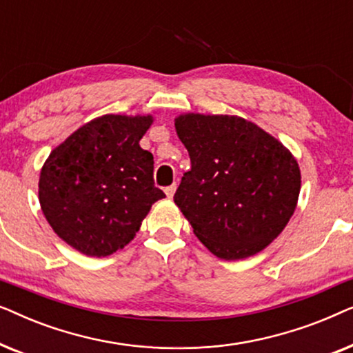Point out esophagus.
<instances>
[{
	"mask_svg": "<svg viewBox=\"0 0 353 353\" xmlns=\"http://www.w3.org/2000/svg\"><path fill=\"white\" fill-rule=\"evenodd\" d=\"M175 190H176V186L175 185H172V186H167L165 188V194H167V197H173V194H175Z\"/></svg>",
	"mask_w": 353,
	"mask_h": 353,
	"instance_id": "obj_1",
	"label": "esophagus"
}]
</instances>
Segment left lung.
Returning a JSON list of instances; mask_svg holds the SVG:
<instances>
[{"label": "left lung", "instance_id": "left-lung-1", "mask_svg": "<svg viewBox=\"0 0 353 353\" xmlns=\"http://www.w3.org/2000/svg\"><path fill=\"white\" fill-rule=\"evenodd\" d=\"M191 168L173 196L216 257L248 259L276 239L296 210L301 170L291 152L238 115L175 119Z\"/></svg>", "mask_w": 353, "mask_h": 353}]
</instances>
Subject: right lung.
Returning a JSON list of instances; mask_svg holds the SVG:
<instances>
[{
  "label": "right lung",
  "mask_w": 353,
  "mask_h": 353,
  "mask_svg": "<svg viewBox=\"0 0 353 353\" xmlns=\"http://www.w3.org/2000/svg\"><path fill=\"white\" fill-rule=\"evenodd\" d=\"M152 115L108 114L85 123L46 159L38 183L43 214L62 241L108 257L134 238L154 202V157L139 146Z\"/></svg>",
  "instance_id": "1"
}]
</instances>
